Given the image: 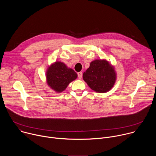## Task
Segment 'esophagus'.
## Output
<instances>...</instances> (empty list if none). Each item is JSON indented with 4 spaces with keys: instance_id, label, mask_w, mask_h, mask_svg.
I'll list each match as a JSON object with an SVG mask.
<instances>
[{
    "instance_id": "obj_1",
    "label": "esophagus",
    "mask_w": 156,
    "mask_h": 156,
    "mask_svg": "<svg viewBox=\"0 0 156 156\" xmlns=\"http://www.w3.org/2000/svg\"><path fill=\"white\" fill-rule=\"evenodd\" d=\"M82 76H83L82 72H78V76L79 79H81L82 78Z\"/></svg>"
}]
</instances>
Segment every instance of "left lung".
<instances>
[{
  "instance_id": "8db88e82",
  "label": "left lung",
  "mask_w": 156,
  "mask_h": 156,
  "mask_svg": "<svg viewBox=\"0 0 156 156\" xmlns=\"http://www.w3.org/2000/svg\"><path fill=\"white\" fill-rule=\"evenodd\" d=\"M83 78L91 90L105 93L114 86L117 73L114 66L107 60L96 59L91 62L90 67L83 73Z\"/></svg>"
}]
</instances>
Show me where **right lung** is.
<instances>
[{"mask_svg": "<svg viewBox=\"0 0 156 156\" xmlns=\"http://www.w3.org/2000/svg\"><path fill=\"white\" fill-rule=\"evenodd\" d=\"M46 76L48 86L54 91L61 93L76 79L78 75L64 63L57 61L48 66Z\"/></svg>", "mask_w": 156, "mask_h": 156, "instance_id": "obj_1", "label": "right lung"}]
</instances>
